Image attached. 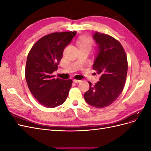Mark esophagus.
<instances>
[{
	"instance_id": "obj_1",
	"label": "esophagus",
	"mask_w": 151,
	"mask_h": 151,
	"mask_svg": "<svg viewBox=\"0 0 151 151\" xmlns=\"http://www.w3.org/2000/svg\"><path fill=\"white\" fill-rule=\"evenodd\" d=\"M73 81H74V83H79L81 82V80H77V79H74L73 80Z\"/></svg>"
}]
</instances>
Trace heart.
Returning a JSON list of instances; mask_svg holds the SVG:
<instances>
[{
  "instance_id": "heart-1",
  "label": "heart",
  "mask_w": 151,
  "mask_h": 151,
  "mask_svg": "<svg viewBox=\"0 0 151 151\" xmlns=\"http://www.w3.org/2000/svg\"><path fill=\"white\" fill-rule=\"evenodd\" d=\"M79 48H91L93 45V40L88 36H82L77 42Z\"/></svg>"
}]
</instances>
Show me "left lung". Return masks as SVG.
<instances>
[{"label": "left lung", "mask_w": 151, "mask_h": 151, "mask_svg": "<svg viewBox=\"0 0 151 151\" xmlns=\"http://www.w3.org/2000/svg\"><path fill=\"white\" fill-rule=\"evenodd\" d=\"M93 36L98 45L93 67L101 77L94 86L88 82L89 89L84 95L87 103L103 108L115 101L124 88L127 58L121 43L112 36L99 32Z\"/></svg>", "instance_id": "8db88e82"}]
</instances>
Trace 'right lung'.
<instances>
[{
  "label": "right lung",
  "mask_w": 151,
  "mask_h": 151,
  "mask_svg": "<svg viewBox=\"0 0 151 151\" xmlns=\"http://www.w3.org/2000/svg\"><path fill=\"white\" fill-rule=\"evenodd\" d=\"M76 31L47 35L32 47L27 57L25 77L29 89L43 106L53 108L65 101L72 87L71 79L55 78L63 50L70 43Z\"/></svg>",
  "instance_id": "right-lung-1"
}]
</instances>
